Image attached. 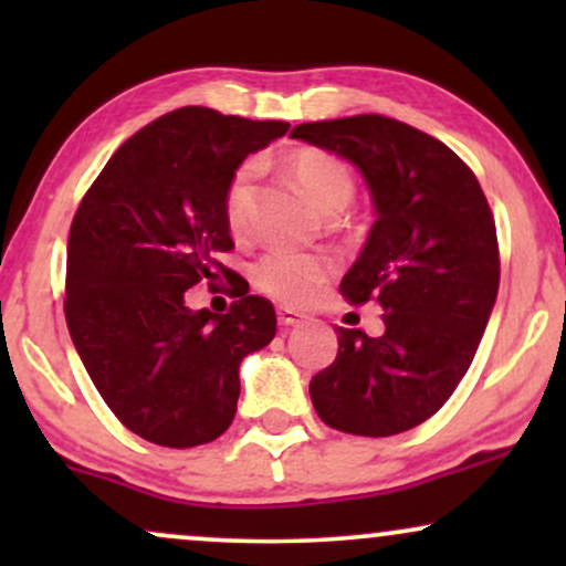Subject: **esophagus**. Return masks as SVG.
<instances>
[{
    "instance_id": "esophagus-1",
    "label": "esophagus",
    "mask_w": 566,
    "mask_h": 566,
    "mask_svg": "<svg viewBox=\"0 0 566 566\" xmlns=\"http://www.w3.org/2000/svg\"><path fill=\"white\" fill-rule=\"evenodd\" d=\"M279 324H282L284 329H290V327H297V324H303L305 322V316H301V314H295V311H290V308H279Z\"/></svg>"
}]
</instances>
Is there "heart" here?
Instances as JSON below:
<instances>
[{"instance_id":"1","label":"heart","mask_w":566,"mask_h":566,"mask_svg":"<svg viewBox=\"0 0 566 566\" xmlns=\"http://www.w3.org/2000/svg\"><path fill=\"white\" fill-rule=\"evenodd\" d=\"M287 170L295 184L303 188L311 205L324 216H337L354 199V178L346 161L333 154L303 148L295 151L287 161ZM226 223L233 237H247L255 216V167L244 165L231 175L223 193ZM333 261L324 255H308V252L274 250L261 258L255 265V282L263 292L276 301L305 308L319 301L324 284L333 276Z\"/></svg>"}]
</instances>
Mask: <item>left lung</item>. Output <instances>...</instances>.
I'll return each instance as SVG.
<instances>
[{
  "label": "left lung",
  "instance_id": "obj_1",
  "mask_svg": "<svg viewBox=\"0 0 566 566\" xmlns=\"http://www.w3.org/2000/svg\"><path fill=\"white\" fill-rule=\"evenodd\" d=\"M292 138L365 178L375 223L340 292L386 308L380 337L337 327V356L311 380V401L343 433L409 431L450 399L490 322L500 284L490 205L452 148L405 122L346 116L297 125Z\"/></svg>",
  "mask_w": 566,
  "mask_h": 566
}]
</instances>
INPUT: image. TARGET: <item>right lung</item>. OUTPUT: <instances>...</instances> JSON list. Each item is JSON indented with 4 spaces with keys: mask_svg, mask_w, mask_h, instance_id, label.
Segmentation results:
<instances>
[{
    "mask_svg": "<svg viewBox=\"0 0 566 566\" xmlns=\"http://www.w3.org/2000/svg\"><path fill=\"white\" fill-rule=\"evenodd\" d=\"M186 106L135 133L84 193L69 237L66 322L90 380L129 431L197 447L231 426L239 365L276 335V311L244 295L191 311L186 290L233 271L223 193L250 154L287 133Z\"/></svg>",
    "mask_w": 566,
    "mask_h": 566,
    "instance_id": "1",
    "label": "right lung"
}]
</instances>
